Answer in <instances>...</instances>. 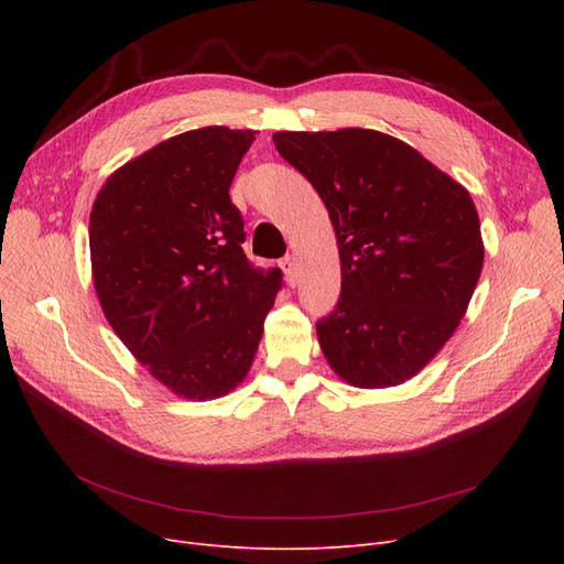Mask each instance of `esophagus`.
<instances>
[{
    "label": "esophagus",
    "instance_id": "obj_1",
    "mask_svg": "<svg viewBox=\"0 0 564 564\" xmlns=\"http://www.w3.org/2000/svg\"><path fill=\"white\" fill-rule=\"evenodd\" d=\"M281 270H283V274H285L288 285H297V281H300V264H297V258H294V256H285V258L281 260Z\"/></svg>",
    "mask_w": 564,
    "mask_h": 564
}]
</instances>
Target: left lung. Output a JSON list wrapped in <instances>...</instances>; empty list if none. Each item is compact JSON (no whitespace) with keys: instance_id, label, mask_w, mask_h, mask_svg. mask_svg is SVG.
I'll use <instances>...</instances> for the list:
<instances>
[{"instance_id":"8db88e82","label":"left lung","mask_w":564,"mask_h":564,"mask_svg":"<svg viewBox=\"0 0 564 564\" xmlns=\"http://www.w3.org/2000/svg\"><path fill=\"white\" fill-rule=\"evenodd\" d=\"M274 145L336 230L343 281L317 322L324 357L351 387H398L455 334L478 285L485 247L470 194L377 130L276 132Z\"/></svg>"}]
</instances>
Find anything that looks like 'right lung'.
<instances>
[{"label":"right lung","instance_id":"add662e5","mask_svg":"<svg viewBox=\"0 0 564 564\" xmlns=\"http://www.w3.org/2000/svg\"><path fill=\"white\" fill-rule=\"evenodd\" d=\"M253 134L210 126L153 145L107 177L88 221L111 329L166 389L198 402L247 377L283 281L245 256L228 196Z\"/></svg>","mask_w":564,"mask_h":564}]
</instances>
